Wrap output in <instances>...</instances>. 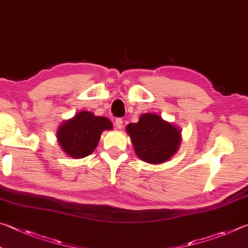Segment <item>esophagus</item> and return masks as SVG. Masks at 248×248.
<instances>
[{
  "instance_id": "esophagus-1",
  "label": "esophagus",
  "mask_w": 248,
  "mask_h": 248,
  "mask_svg": "<svg viewBox=\"0 0 248 248\" xmlns=\"http://www.w3.org/2000/svg\"><path fill=\"white\" fill-rule=\"evenodd\" d=\"M115 124H116V127L118 128V129H121V128L124 127V125H123L124 121H123V119H121V118H117L116 121H115Z\"/></svg>"
}]
</instances>
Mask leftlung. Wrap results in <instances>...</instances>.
<instances>
[{
    "label": "left lung",
    "instance_id": "left-lung-1",
    "mask_svg": "<svg viewBox=\"0 0 248 248\" xmlns=\"http://www.w3.org/2000/svg\"><path fill=\"white\" fill-rule=\"evenodd\" d=\"M136 153L142 161L159 164L173 156L180 144V131L155 114H144L127 125Z\"/></svg>",
    "mask_w": 248,
    "mask_h": 248
}]
</instances>
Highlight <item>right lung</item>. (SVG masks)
I'll list each match as a JSON object with an SVG mask.
<instances>
[{"label": "right lung", "mask_w": 248, "mask_h": 248, "mask_svg": "<svg viewBox=\"0 0 248 248\" xmlns=\"http://www.w3.org/2000/svg\"><path fill=\"white\" fill-rule=\"evenodd\" d=\"M110 120L81 111L74 118L65 121L58 130L59 143L71 157L82 158L90 155L99 142L104 130H110Z\"/></svg>", "instance_id": "right-lung-1"}]
</instances>
